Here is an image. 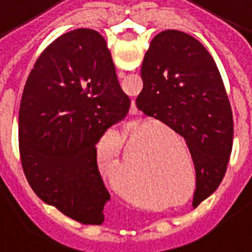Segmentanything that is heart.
Returning a JSON list of instances; mask_svg holds the SVG:
<instances>
[{"mask_svg": "<svg viewBox=\"0 0 252 252\" xmlns=\"http://www.w3.org/2000/svg\"><path fill=\"white\" fill-rule=\"evenodd\" d=\"M152 133L151 130H148L146 131V134H149ZM146 141H141L138 138H133V140L129 141V144L126 145V149H125V153H123V167H126L127 171H130L129 174L131 176V179H127L126 182H121V180H118L117 183H115V187H117V190L122 195H125L126 198H129L130 201H133V202H140L141 199L144 198V191L141 190L140 187L137 186V183H135L133 179H137V176L141 174V171H149V167L145 169H140V168H135L134 165L131 167V156H133V153L135 151V146H138L137 149L140 152H146ZM152 171H153V182L160 187V185H163V187L168 191V190H172L175 185H179V183H176V178H175V172H174V165L171 163V160H169L168 155L165 153L164 155V158H156V161L153 164V167H152Z\"/></svg>", "mask_w": 252, "mask_h": 252, "instance_id": "heart-1", "label": "heart"}]
</instances>
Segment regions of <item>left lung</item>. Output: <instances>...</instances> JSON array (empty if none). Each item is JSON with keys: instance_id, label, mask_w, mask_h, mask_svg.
Returning <instances> with one entry per match:
<instances>
[{"instance_id": "left-lung-1", "label": "left lung", "mask_w": 252, "mask_h": 252, "mask_svg": "<svg viewBox=\"0 0 252 252\" xmlns=\"http://www.w3.org/2000/svg\"><path fill=\"white\" fill-rule=\"evenodd\" d=\"M141 77L137 108L186 140L197 174V208L220 186L232 153L233 118L220 72L195 37L167 30L152 39Z\"/></svg>"}]
</instances>
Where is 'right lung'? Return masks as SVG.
<instances>
[{"label": "right lung", "instance_id": "right-lung-1", "mask_svg": "<svg viewBox=\"0 0 252 252\" xmlns=\"http://www.w3.org/2000/svg\"><path fill=\"white\" fill-rule=\"evenodd\" d=\"M129 108L99 32L55 39L32 67L19 111L21 165L37 197L80 224H101L111 195L96 145Z\"/></svg>", "mask_w": 252, "mask_h": 252}]
</instances>
